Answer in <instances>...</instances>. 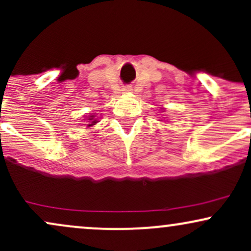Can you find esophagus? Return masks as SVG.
Masks as SVG:
<instances>
[{"mask_svg":"<svg viewBox=\"0 0 251 251\" xmlns=\"http://www.w3.org/2000/svg\"><path fill=\"white\" fill-rule=\"evenodd\" d=\"M125 91H131V89H129V88H126V89H125Z\"/></svg>","mask_w":251,"mask_h":251,"instance_id":"obj_1","label":"esophagus"}]
</instances>
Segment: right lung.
I'll return each mask as SVG.
<instances>
[{
  "label": "right lung",
  "mask_w": 251,
  "mask_h": 251,
  "mask_svg": "<svg viewBox=\"0 0 251 251\" xmlns=\"http://www.w3.org/2000/svg\"><path fill=\"white\" fill-rule=\"evenodd\" d=\"M93 117L94 116H91V118H89V124H87V127H91V126H93V125H96V123H97V120H93Z\"/></svg>",
  "instance_id": "obj_1"
}]
</instances>
